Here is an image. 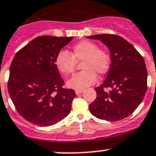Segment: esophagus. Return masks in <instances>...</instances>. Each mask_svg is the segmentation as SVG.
Returning a JSON list of instances; mask_svg holds the SVG:
<instances>
[{"mask_svg": "<svg viewBox=\"0 0 156 156\" xmlns=\"http://www.w3.org/2000/svg\"><path fill=\"white\" fill-rule=\"evenodd\" d=\"M83 91H84L83 90H75V94H76L77 95H78V94H81Z\"/></svg>", "mask_w": 156, "mask_h": 156, "instance_id": "34e87169", "label": "esophagus"}]
</instances>
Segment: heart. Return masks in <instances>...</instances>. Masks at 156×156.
Wrapping results in <instances>:
<instances>
[{"label": "heart", "instance_id": "heart-1", "mask_svg": "<svg viewBox=\"0 0 156 156\" xmlns=\"http://www.w3.org/2000/svg\"><path fill=\"white\" fill-rule=\"evenodd\" d=\"M83 61L81 68L84 71L75 74L69 80V87L83 90L97 81V75H104L108 72L111 63L108 53L99 48L97 44L90 41H83L75 44L69 53L66 50H60L55 58V65L64 75L72 73L77 62Z\"/></svg>", "mask_w": 156, "mask_h": 156}]
</instances>
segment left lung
Returning a JSON list of instances; mask_svg holds the SVG:
<instances>
[{"label": "left lung", "instance_id": "left-lung-1", "mask_svg": "<svg viewBox=\"0 0 156 156\" xmlns=\"http://www.w3.org/2000/svg\"><path fill=\"white\" fill-rule=\"evenodd\" d=\"M100 40L111 53V66L104 82L95 88L97 98L89 105L91 114L115 122L130 115L138 107L147 90V70L143 56L125 39L116 34L88 36ZM110 87L109 92L105 88Z\"/></svg>", "mask_w": 156, "mask_h": 156}]
</instances>
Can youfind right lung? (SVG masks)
I'll list each match as a JSON object with an SVG mask.
<instances>
[{
    "label": "right lung",
    "mask_w": 156,
    "mask_h": 156,
    "mask_svg": "<svg viewBox=\"0 0 156 156\" xmlns=\"http://www.w3.org/2000/svg\"><path fill=\"white\" fill-rule=\"evenodd\" d=\"M72 37H36L19 50L11 62L9 94L19 114L33 125L50 126L70 113L75 92L62 88L64 81L55 58Z\"/></svg>",
    "instance_id": "add662e5"
}]
</instances>
